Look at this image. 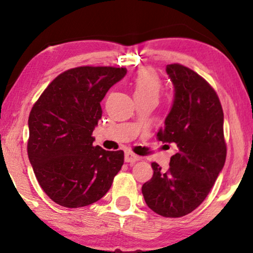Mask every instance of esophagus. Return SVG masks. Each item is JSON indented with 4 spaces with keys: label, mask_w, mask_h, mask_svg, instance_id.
Here are the masks:
<instances>
[{
    "label": "esophagus",
    "mask_w": 253,
    "mask_h": 253,
    "mask_svg": "<svg viewBox=\"0 0 253 253\" xmlns=\"http://www.w3.org/2000/svg\"><path fill=\"white\" fill-rule=\"evenodd\" d=\"M124 159H126V162H127V164H134V162L140 160V158L138 157V155L131 153V152H126V157H124Z\"/></svg>",
    "instance_id": "esophagus-1"
}]
</instances>
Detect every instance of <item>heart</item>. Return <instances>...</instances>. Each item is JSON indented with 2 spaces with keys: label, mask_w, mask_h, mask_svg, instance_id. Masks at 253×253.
<instances>
[{
  "label": "heart",
  "mask_w": 253,
  "mask_h": 253,
  "mask_svg": "<svg viewBox=\"0 0 253 253\" xmlns=\"http://www.w3.org/2000/svg\"><path fill=\"white\" fill-rule=\"evenodd\" d=\"M133 95L136 96H159L162 88L161 79L154 70L150 68L140 69L132 78Z\"/></svg>",
  "instance_id": "b5f03b06"
}]
</instances>
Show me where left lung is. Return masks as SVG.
Here are the masks:
<instances>
[{"instance_id":"left-lung-1","label":"left lung","mask_w":253,"mask_h":253,"mask_svg":"<svg viewBox=\"0 0 253 253\" xmlns=\"http://www.w3.org/2000/svg\"><path fill=\"white\" fill-rule=\"evenodd\" d=\"M166 72L174 85V101L157 137L176 144L177 151L167 171L152 164L153 177L141 192L153 212L181 217L204 202L222 170L227 155L223 112L215 91L191 69L169 64Z\"/></svg>"}]
</instances>
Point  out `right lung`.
<instances>
[{
	"instance_id": "1",
	"label": "right lung",
	"mask_w": 253,
	"mask_h": 253,
	"mask_svg": "<svg viewBox=\"0 0 253 253\" xmlns=\"http://www.w3.org/2000/svg\"><path fill=\"white\" fill-rule=\"evenodd\" d=\"M126 68L79 67L57 76L34 103L29 117L27 153L46 195L77 209L108 192L124 162L123 151L93 146L101 119L100 102Z\"/></svg>"
}]
</instances>
